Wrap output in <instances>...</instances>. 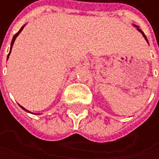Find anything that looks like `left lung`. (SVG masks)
I'll list each match as a JSON object with an SVG mask.
<instances>
[{
    "instance_id": "obj_1",
    "label": "left lung",
    "mask_w": 159,
    "mask_h": 159,
    "mask_svg": "<svg viewBox=\"0 0 159 159\" xmlns=\"http://www.w3.org/2000/svg\"><path fill=\"white\" fill-rule=\"evenodd\" d=\"M134 25V26H135V27L137 28V30H138V31H139L140 33H141V34H142V36H143V37L145 38V40H146V41H147V43H148V40H147V38H146V36H145V34L143 33V31H142V30H141V29H140V28H139V27H138L137 25ZM148 44H149V43H148Z\"/></svg>"
}]
</instances>
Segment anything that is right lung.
Listing matches in <instances>:
<instances>
[{"mask_svg":"<svg viewBox=\"0 0 159 159\" xmlns=\"http://www.w3.org/2000/svg\"><path fill=\"white\" fill-rule=\"evenodd\" d=\"M25 25H24L21 27V29L19 30V31H18V32H17V33H16V34L13 36V39H12V42H11V45H10V50H9V53H8V55H7V60H8V57H9V55H10V52H11V49H12V47H13V44H14V42H15V40H16V38L18 37V35H19V34L21 33V31H22V30L24 29V27H25ZM20 107H21V108H22L24 111H27V112H30V113H32L31 111H27L26 109H25L23 106H21V105H20Z\"/></svg>","mask_w":159,"mask_h":159,"instance_id":"1","label":"right lung"}]
</instances>
